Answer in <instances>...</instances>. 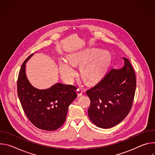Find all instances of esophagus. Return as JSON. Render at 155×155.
Wrapping results in <instances>:
<instances>
[{
    "label": "esophagus",
    "mask_w": 155,
    "mask_h": 155,
    "mask_svg": "<svg viewBox=\"0 0 155 155\" xmlns=\"http://www.w3.org/2000/svg\"><path fill=\"white\" fill-rule=\"evenodd\" d=\"M77 92L78 96H81L82 95V94H83V90L81 89L77 90Z\"/></svg>",
    "instance_id": "34e87169"
}]
</instances>
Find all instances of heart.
<instances>
[{"label": "heart", "mask_w": 155, "mask_h": 155, "mask_svg": "<svg viewBox=\"0 0 155 155\" xmlns=\"http://www.w3.org/2000/svg\"><path fill=\"white\" fill-rule=\"evenodd\" d=\"M94 55V53H75L69 56L70 61L74 65L82 64L80 66V74L87 81H94L100 77L110 60V56L106 53H101L93 58ZM71 63L65 58H61L59 61L60 74L67 81H71L76 72L74 65Z\"/></svg>", "instance_id": "obj_1"}]
</instances>
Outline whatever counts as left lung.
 Returning a JSON list of instances; mask_svg holds the SVG:
<instances>
[{
	"mask_svg": "<svg viewBox=\"0 0 155 155\" xmlns=\"http://www.w3.org/2000/svg\"><path fill=\"white\" fill-rule=\"evenodd\" d=\"M110 69L93 87L86 91L91 101L88 116L99 127L108 129L121 122L130 112L136 88L135 72L129 61Z\"/></svg>",
	"mask_w": 155,
	"mask_h": 155,
	"instance_id": "1",
	"label": "left lung"
}]
</instances>
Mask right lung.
Here are the masks:
<instances>
[{"mask_svg":"<svg viewBox=\"0 0 155 155\" xmlns=\"http://www.w3.org/2000/svg\"><path fill=\"white\" fill-rule=\"evenodd\" d=\"M33 54L21 65L17 82L18 96L28 118L35 127L54 130L65 122L69 106L77 97V87L61 83L45 90L33 86L26 74V64Z\"/></svg>","mask_w":155,"mask_h":155,"instance_id":"obj_1","label":"right lung"}]
</instances>
